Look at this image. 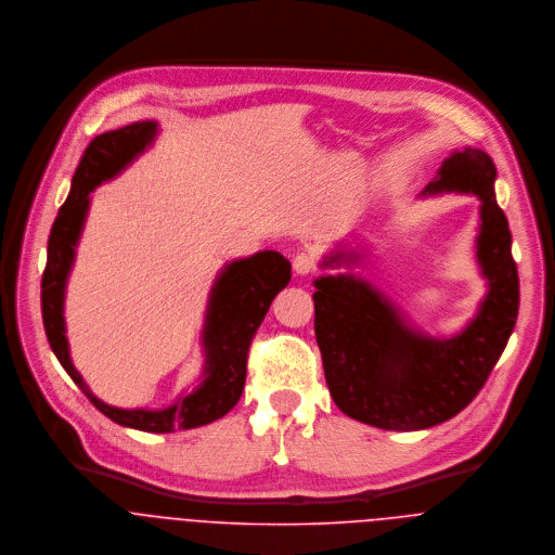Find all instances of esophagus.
Segmentation results:
<instances>
[{
	"mask_svg": "<svg viewBox=\"0 0 555 555\" xmlns=\"http://www.w3.org/2000/svg\"><path fill=\"white\" fill-rule=\"evenodd\" d=\"M293 269H295L297 275H310V273H314V269H317V258H314V254H310V251L297 254L295 260H293Z\"/></svg>",
	"mask_w": 555,
	"mask_h": 555,
	"instance_id": "esophagus-1",
	"label": "esophagus"
}]
</instances>
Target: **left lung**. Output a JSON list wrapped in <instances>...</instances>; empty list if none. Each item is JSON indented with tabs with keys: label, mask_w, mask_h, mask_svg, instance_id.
I'll list each match as a JSON object with an SVG mask.
<instances>
[{
	"label": "left lung",
	"mask_w": 555,
	"mask_h": 555,
	"mask_svg": "<svg viewBox=\"0 0 555 555\" xmlns=\"http://www.w3.org/2000/svg\"><path fill=\"white\" fill-rule=\"evenodd\" d=\"M495 164L485 152H453L423 194H475L476 260L487 295L476 317L453 337H429L412 328L396 306L352 273L314 282V328L328 393L361 423L416 431L453 418L482 389L506 348L519 312V275L511 231L493 192ZM361 254L335 251L322 267L357 264Z\"/></svg>",
	"instance_id": "left-lung-1"
}]
</instances>
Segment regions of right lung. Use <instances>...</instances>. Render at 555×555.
<instances>
[{
  "label": "right lung",
  "instance_id": "1",
  "mask_svg": "<svg viewBox=\"0 0 555 555\" xmlns=\"http://www.w3.org/2000/svg\"><path fill=\"white\" fill-rule=\"evenodd\" d=\"M156 137V121H137L119 130L104 132L87 145L73 177L70 194L62 205L49 235L40 299L49 344L62 367L87 399L102 414L124 427L168 434L175 429H194L207 425L235 408L245 385V365L251 337L269 312L275 295L288 286L291 262L280 251L264 249L222 269L211 288L205 314L203 380L192 393H185L172 405L159 410L115 408L93 396L70 359L64 320L66 282L89 211V192H93L100 183L117 177L147 147H152Z\"/></svg>",
  "mask_w": 555,
  "mask_h": 555
}]
</instances>
